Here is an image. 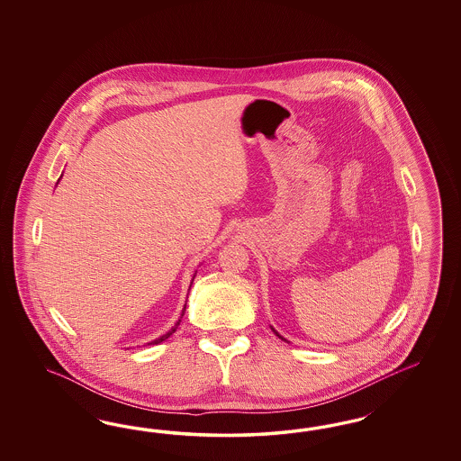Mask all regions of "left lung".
I'll list each match as a JSON object with an SVG mask.
<instances>
[{
    "label": "left lung",
    "mask_w": 461,
    "mask_h": 461,
    "mask_svg": "<svg viewBox=\"0 0 461 461\" xmlns=\"http://www.w3.org/2000/svg\"><path fill=\"white\" fill-rule=\"evenodd\" d=\"M272 330H274V328H272ZM274 333H276V335L279 336V338H282V336H280L279 333H277V331H276V330H274ZM282 339H284V338H282ZM284 341H285V339H284Z\"/></svg>",
    "instance_id": "obj_1"
}]
</instances>
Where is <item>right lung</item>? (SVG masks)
Returning a JSON list of instances; mask_svg holds the SVG:
<instances>
[{"label":"right lung","mask_w":461,"mask_h":461,"mask_svg":"<svg viewBox=\"0 0 461 461\" xmlns=\"http://www.w3.org/2000/svg\"><path fill=\"white\" fill-rule=\"evenodd\" d=\"M195 277V276H194ZM194 277H193V280H194ZM191 284H193V282H191ZM189 289H191V287H189ZM184 311H185V306H184V309H182V314H181V318L182 316H184ZM179 322H181V320H179V321L176 322V324H174V328H172V330H170V331H168V333H166V335L164 336H160V338H157V339H154V341H150V343H149V345H158V343H162V341H166V339H167L168 336L172 335V333H174V331H176V330H177V326H179Z\"/></svg>","instance_id":"right-lung-1"}]
</instances>
